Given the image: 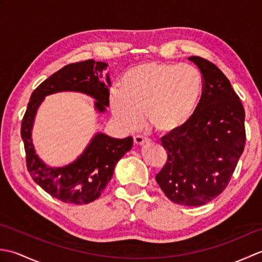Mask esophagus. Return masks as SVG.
Masks as SVG:
<instances>
[{
    "label": "esophagus",
    "mask_w": 262,
    "mask_h": 262,
    "mask_svg": "<svg viewBox=\"0 0 262 262\" xmlns=\"http://www.w3.org/2000/svg\"><path fill=\"white\" fill-rule=\"evenodd\" d=\"M148 140L143 136H134V144L136 146H143L144 144H147Z\"/></svg>",
    "instance_id": "obj_1"
}]
</instances>
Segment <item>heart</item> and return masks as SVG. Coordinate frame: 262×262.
Wrapping results in <instances>:
<instances>
[{
    "instance_id": "b5f03b06",
    "label": "heart",
    "mask_w": 262,
    "mask_h": 262,
    "mask_svg": "<svg viewBox=\"0 0 262 262\" xmlns=\"http://www.w3.org/2000/svg\"><path fill=\"white\" fill-rule=\"evenodd\" d=\"M203 76L190 64L149 62L130 69L121 86L113 88L109 103L116 120L126 130L142 126L171 135L191 120L202 98Z\"/></svg>"
}]
</instances>
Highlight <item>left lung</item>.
<instances>
[{"mask_svg":"<svg viewBox=\"0 0 262 262\" xmlns=\"http://www.w3.org/2000/svg\"><path fill=\"white\" fill-rule=\"evenodd\" d=\"M188 59L203 74L202 98L191 120L161 140L168 160L155 179L171 202L202 206L229 185L246 145V114L223 72L203 57Z\"/></svg>","mask_w":262,"mask_h":262,"instance_id":"8db88e82","label":"left lung"}]
</instances>
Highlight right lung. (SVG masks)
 I'll return each mask as SVG.
<instances>
[{
  "label": "right lung",
  "mask_w": 262,
  "mask_h": 262,
  "mask_svg": "<svg viewBox=\"0 0 262 262\" xmlns=\"http://www.w3.org/2000/svg\"><path fill=\"white\" fill-rule=\"evenodd\" d=\"M107 63L88 59L64 66L32 92L21 122L27 169L37 185L60 202L82 205L101 196L117 162L133 146V138H113L98 133L79 158L63 168H51L38 158L33 148L31 129L37 109L43 98L62 91L85 93L97 100L94 107L103 113L109 105L110 77Z\"/></svg>",
  "instance_id": "1"
}]
</instances>
